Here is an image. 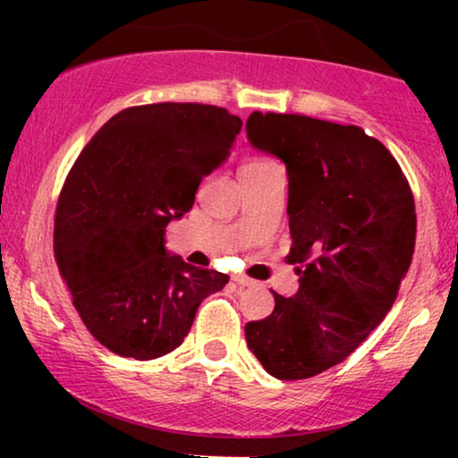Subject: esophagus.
<instances>
[{"label": "esophagus", "instance_id": "34e87169", "mask_svg": "<svg viewBox=\"0 0 458 458\" xmlns=\"http://www.w3.org/2000/svg\"><path fill=\"white\" fill-rule=\"evenodd\" d=\"M233 280H234L236 286H243V288L245 286H256V282L250 280V277H245V276H234Z\"/></svg>", "mask_w": 458, "mask_h": 458}]
</instances>
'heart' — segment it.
Returning <instances> with one entry per match:
<instances>
[{
    "instance_id": "b5f03b06",
    "label": "heart",
    "mask_w": 458,
    "mask_h": 458,
    "mask_svg": "<svg viewBox=\"0 0 458 458\" xmlns=\"http://www.w3.org/2000/svg\"><path fill=\"white\" fill-rule=\"evenodd\" d=\"M260 163H267V161H250L247 165H260ZM247 165H243V167H247Z\"/></svg>"
}]
</instances>
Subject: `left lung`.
Instances as JSON below:
<instances>
[{
	"label": "left lung",
	"mask_w": 458,
	"mask_h": 458,
	"mask_svg": "<svg viewBox=\"0 0 458 458\" xmlns=\"http://www.w3.org/2000/svg\"><path fill=\"white\" fill-rule=\"evenodd\" d=\"M247 140L284 163L299 291L245 340L276 379L340 364L396 301L415 247V204L401 165L360 127L295 114H250Z\"/></svg>",
	"instance_id": "1"
}]
</instances>
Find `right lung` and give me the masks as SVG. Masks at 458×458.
I'll list each match as a JSON object with an SVG mask.
<instances>
[{"label": "right lung", "instance_id": "right-lung-1", "mask_svg": "<svg viewBox=\"0 0 458 458\" xmlns=\"http://www.w3.org/2000/svg\"><path fill=\"white\" fill-rule=\"evenodd\" d=\"M243 120L222 107H129L94 133L55 213V260L90 334L115 355L157 360L182 344L225 273L165 247V225L193 207L204 176L234 148Z\"/></svg>", "mask_w": 458, "mask_h": 458}]
</instances>
